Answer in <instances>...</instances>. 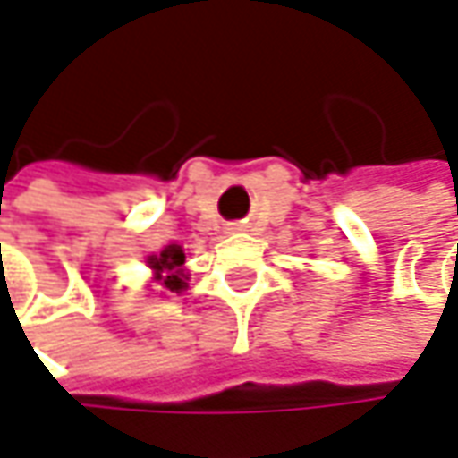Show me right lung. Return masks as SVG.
<instances>
[{"label": "right lung", "instance_id": "obj_1", "mask_svg": "<svg viewBox=\"0 0 458 458\" xmlns=\"http://www.w3.org/2000/svg\"><path fill=\"white\" fill-rule=\"evenodd\" d=\"M183 262H186V254H183V249L181 246H167L162 254H157V257H151L148 259V267L157 272V280H162V285L165 288H170V291H183L186 288V280H183ZM162 271H167V276H162Z\"/></svg>", "mask_w": 458, "mask_h": 458}]
</instances>
